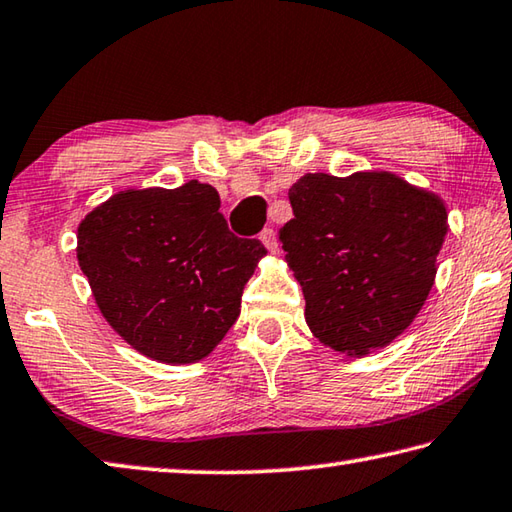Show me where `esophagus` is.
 Returning a JSON list of instances; mask_svg holds the SVG:
<instances>
[{
    "mask_svg": "<svg viewBox=\"0 0 512 512\" xmlns=\"http://www.w3.org/2000/svg\"><path fill=\"white\" fill-rule=\"evenodd\" d=\"M259 239H262V244L268 250H271V253H275V250H277V232L273 228L262 230V235H259Z\"/></svg>",
    "mask_w": 512,
    "mask_h": 512,
    "instance_id": "1",
    "label": "esophagus"
}]
</instances>
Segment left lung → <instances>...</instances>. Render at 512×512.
<instances>
[{
    "label": "left lung",
    "instance_id": "left-lung-1",
    "mask_svg": "<svg viewBox=\"0 0 512 512\" xmlns=\"http://www.w3.org/2000/svg\"><path fill=\"white\" fill-rule=\"evenodd\" d=\"M280 228L304 318L324 347L365 356L410 327L430 295L448 210L392 172L304 174Z\"/></svg>",
    "mask_w": 512,
    "mask_h": 512
}]
</instances>
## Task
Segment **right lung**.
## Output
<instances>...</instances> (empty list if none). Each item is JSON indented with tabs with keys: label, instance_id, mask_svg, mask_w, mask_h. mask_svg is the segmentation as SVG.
<instances>
[{
	"label": "right lung",
	"instance_id": "1",
	"mask_svg": "<svg viewBox=\"0 0 512 512\" xmlns=\"http://www.w3.org/2000/svg\"><path fill=\"white\" fill-rule=\"evenodd\" d=\"M208 183L123 190L78 226V264L102 318L165 365L206 358L239 318L241 293L266 255L239 239Z\"/></svg>",
	"mask_w": 512,
	"mask_h": 512
}]
</instances>
